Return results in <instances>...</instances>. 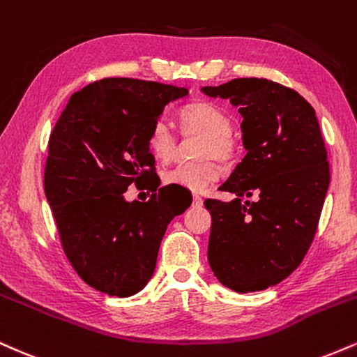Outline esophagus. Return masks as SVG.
<instances>
[{
    "instance_id": "obj_1",
    "label": "esophagus",
    "mask_w": 357,
    "mask_h": 357,
    "mask_svg": "<svg viewBox=\"0 0 357 357\" xmlns=\"http://www.w3.org/2000/svg\"><path fill=\"white\" fill-rule=\"evenodd\" d=\"M202 204H204L202 197L194 195V199H192V205H194V207H202Z\"/></svg>"
}]
</instances>
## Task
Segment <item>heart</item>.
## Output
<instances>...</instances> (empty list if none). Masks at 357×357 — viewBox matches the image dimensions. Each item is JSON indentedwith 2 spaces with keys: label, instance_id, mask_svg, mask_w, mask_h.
<instances>
[{
  "label": "heart",
  "instance_id": "b5f03b06",
  "mask_svg": "<svg viewBox=\"0 0 357 357\" xmlns=\"http://www.w3.org/2000/svg\"><path fill=\"white\" fill-rule=\"evenodd\" d=\"M178 123L183 135H200L197 144L199 160L180 162L162 174L165 185L178 187L188 192H204L220 177V167L215 160H232L236 155V142L232 138V119L222 108L212 103H192L178 112ZM150 153L157 160L167 162L177 150V137L169 123L157 120L149 132Z\"/></svg>",
  "mask_w": 357,
  "mask_h": 357
}]
</instances>
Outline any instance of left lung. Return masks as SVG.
I'll list each match as a JSON object with an SVG mask.
<instances>
[{
	"mask_svg": "<svg viewBox=\"0 0 357 357\" xmlns=\"http://www.w3.org/2000/svg\"><path fill=\"white\" fill-rule=\"evenodd\" d=\"M202 93L238 108L247 150L220 185L236 199L205 200L208 264L222 286L264 291L297 269L316 234L331 180L319 121L297 91L266 78H236Z\"/></svg>",
	"mask_w": 357,
	"mask_h": 357,
	"instance_id": "obj_1",
	"label": "left lung"
}]
</instances>
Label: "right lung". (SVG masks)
Segmentation results:
<instances>
[{
  "mask_svg": "<svg viewBox=\"0 0 357 357\" xmlns=\"http://www.w3.org/2000/svg\"><path fill=\"white\" fill-rule=\"evenodd\" d=\"M187 88L105 78L71 95L48 142L45 195L63 250L90 287L137 294L152 279L167 225L190 207L158 187L149 132ZM155 186L149 203H128V185Z\"/></svg>",
  "mask_w": 357,
  "mask_h": 357,
  "instance_id": "obj_1",
  "label": "right lung"
}]
</instances>
